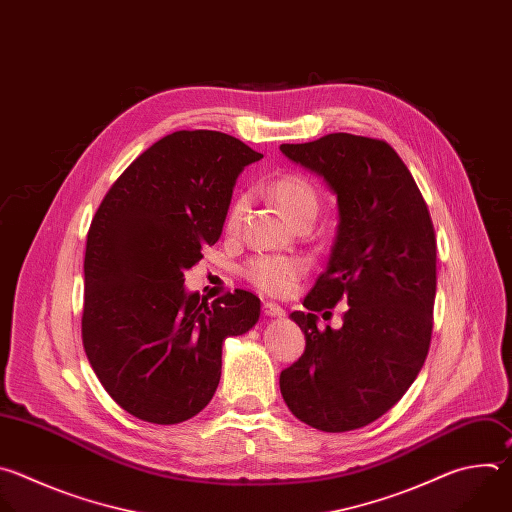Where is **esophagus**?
Segmentation results:
<instances>
[{
  "label": "esophagus",
  "instance_id": "esophagus-1",
  "mask_svg": "<svg viewBox=\"0 0 512 512\" xmlns=\"http://www.w3.org/2000/svg\"><path fill=\"white\" fill-rule=\"evenodd\" d=\"M262 313H264L266 317H284V315H286L282 306H278L276 302H264V304H262Z\"/></svg>",
  "mask_w": 512,
  "mask_h": 512
}]
</instances>
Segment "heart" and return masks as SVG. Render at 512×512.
Instances as JSON below:
<instances>
[{"instance_id": "1", "label": "heart", "mask_w": 512, "mask_h": 512, "mask_svg": "<svg viewBox=\"0 0 512 512\" xmlns=\"http://www.w3.org/2000/svg\"><path fill=\"white\" fill-rule=\"evenodd\" d=\"M270 197L278 203L282 214L294 224L300 218L311 216L315 218L319 208V197L315 187L296 173H286L276 177L268 187ZM250 206V197L246 193L238 195L228 210L226 232L238 234L244 222V216ZM306 266L300 258L294 256H258L252 258L244 266V276L262 292L272 296L288 294L298 278L304 274Z\"/></svg>"}]
</instances>
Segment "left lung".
I'll list each match as a JSON object with an SVG mask.
<instances>
[{
	"label": "left lung",
	"mask_w": 512,
	"mask_h": 512,
	"mask_svg": "<svg viewBox=\"0 0 512 512\" xmlns=\"http://www.w3.org/2000/svg\"><path fill=\"white\" fill-rule=\"evenodd\" d=\"M337 195L339 226L327 270L290 319L302 357L280 373L288 410L323 432L363 428L416 381L432 339L436 236L426 201L399 155L379 139L331 133L280 145ZM347 299L341 330L315 312Z\"/></svg>",
	"instance_id": "obj_1"
}]
</instances>
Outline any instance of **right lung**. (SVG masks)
Returning a JSON list of instances; mask_svg holds the SVG:
<instances>
[{
	"instance_id": "1",
	"label": "right lung",
	"mask_w": 512,
	"mask_h": 512,
	"mask_svg": "<svg viewBox=\"0 0 512 512\" xmlns=\"http://www.w3.org/2000/svg\"><path fill=\"white\" fill-rule=\"evenodd\" d=\"M264 155L218 131H177L139 155L98 206L84 256L82 343L109 395L131 416L179 424L222 377V347L260 319V298L208 304L183 272L220 240L232 191Z\"/></svg>"
}]
</instances>
